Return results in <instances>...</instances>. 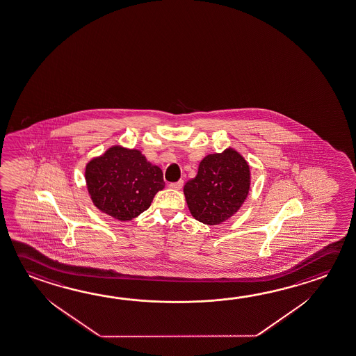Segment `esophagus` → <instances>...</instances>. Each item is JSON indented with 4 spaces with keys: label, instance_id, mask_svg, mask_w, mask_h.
<instances>
[{
    "label": "esophagus",
    "instance_id": "esophagus-1",
    "mask_svg": "<svg viewBox=\"0 0 356 356\" xmlns=\"http://www.w3.org/2000/svg\"><path fill=\"white\" fill-rule=\"evenodd\" d=\"M182 185H184V181L180 180L177 181V182H171V184L169 185V187L170 188H172V190H180L181 187H182Z\"/></svg>",
    "mask_w": 356,
    "mask_h": 356
}]
</instances>
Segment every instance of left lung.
Instances as JSON below:
<instances>
[{"label": "left lung", "instance_id": "8db88e82", "mask_svg": "<svg viewBox=\"0 0 356 356\" xmlns=\"http://www.w3.org/2000/svg\"><path fill=\"white\" fill-rule=\"evenodd\" d=\"M250 179L249 163L235 149L210 154L201 160L197 175L184 186L187 207L202 224H221L243 206Z\"/></svg>", "mask_w": 356, "mask_h": 356}]
</instances>
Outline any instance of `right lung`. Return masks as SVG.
Segmentation results:
<instances>
[{"label":"right lung","mask_w":356,"mask_h":356,"mask_svg":"<svg viewBox=\"0 0 356 356\" xmlns=\"http://www.w3.org/2000/svg\"><path fill=\"white\" fill-rule=\"evenodd\" d=\"M85 180L94 205L120 221L138 218L165 187L163 170L141 151L120 145L86 163Z\"/></svg>","instance_id":"obj_1"}]
</instances>
